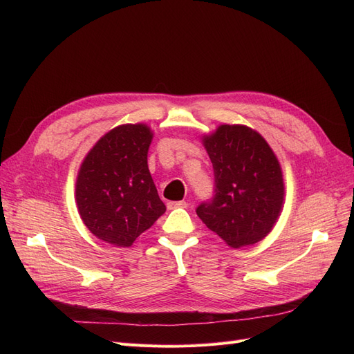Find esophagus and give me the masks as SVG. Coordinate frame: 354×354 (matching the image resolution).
I'll list each match as a JSON object with an SVG mask.
<instances>
[{
  "label": "esophagus",
  "mask_w": 354,
  "mask_h": 354,
  "mask_svg": "<svg viewBox=\"0 0 354 354\" xmlns=\"http://www.w3.org/2000/svg\"><path fill=\"white\" fill-rule=\"evenodd\" d=\"M189 203L185 201H177V202H168L167 208L168 209H176V208H187Z\"/></svg>",
  "instance_id": "esophagus-1"
}]
</instances>
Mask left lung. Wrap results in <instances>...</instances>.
Here are the masks:
<instances>
[{
	"mask_svg": "<svg viewBox=\"0 0 354 354\" xmlns=\"http://www.w3.org/2000/svg\"><path fill=\"white\" fill-rule=\"evenodd\" d=\"M212 162L216 196L198 217L230 248L254 245L272 232L285 202L279 159L266 138L242 124H221L202 136Z\"/></svg>",
	"mask_w": 354,
	"mask_h": 354,
	"instance_id": "8db88e82",
	"label": "left lung"
}]
</instances>
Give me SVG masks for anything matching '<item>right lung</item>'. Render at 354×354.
<instances>
[{
    "mask_svg": "<svg viewBox=\"0 0 354 354\" xmlns=\"http://www.w3.org/2000/svg\"><path fill=\"white\" fill-rule=\"evenodd\" d=\"M151 127L122 124L85 155L75 185L80 217L95 238L127 248L165 212L147 167Z\"/></svg>",
    "mask_w": 354,
    "mask_h": 354,
    "instance_id": "add662e5",
    "label": "right lung"
}]
</instances>
